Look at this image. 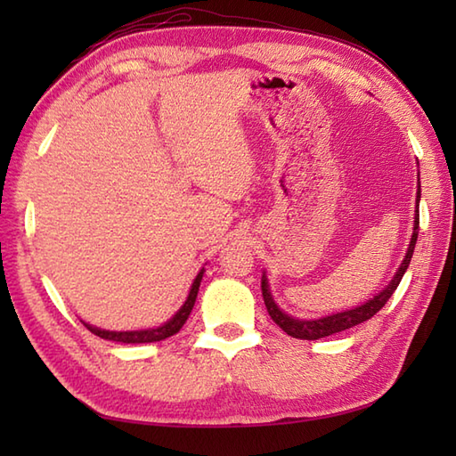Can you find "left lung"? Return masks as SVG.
I'll list each match as a JSON object with an SVG mask.
<instances>
[{
    "mask_svg": "<svg viewBox=\"0 0 456 456\" xmlns=\"http://www.w3.org/2000/svg\"><path fill=\"white\" fill-rule=\"evenodd\" d=\"M419 198H421V186H418V209H415V223H413V235H411V243L408 247V253H405V258L402 260V266L398 268V273L392 278V282L386 286L380 294H376L372 299H368L366 304L358 305L354 309H346V312L335 314V315H327L322 319H314V322H305V319H294L286 315L284 312H280V307L274 304L273 296H270L266 276H263V282H260V288H263V297H265V305L268 309V315L273 317V322L282 329L284 333L294 338H305V341H315V338H323L338 331H345V329H351L358 323L368 322V319L374 317L384 304L388 302L392 294L395 292V288L400 286L402 278L408 270L411 256H413V248H415V240H418L419 233Z\"/></svg>",
    "mask_w": 456,
    "mask_h": 456,
    "instance_id": "1",
    "label": "left lung"
}]
</instances>
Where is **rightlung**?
I'll list each match as a JSON object with an SVG mask.
<instances>
[{"label": "right lung", "instance_id": "1", "mask_svg": "<svg viewBox=\"0 0 456 456\" xmlns=\"http://www.w3.org/2000/svg\"><path fill=\"white\" fill-rule=\"evenodd\" d=\"M201 276H203V270L196 276V280H193L191 289H190V294H188V299L178 309V314L174 315L170 322H167V323L157 327V329H142V331H103V329L92 327L88 323H84V325L88 327L94 335H98L102 338H108V341H119V343H157V341H164V338H168L174 333H178L180 329H182V325L186 323V319H188V315L191 312V307H193V304H196Z\"/></svg>", "mask_w": 456, "mask_h": 456}]
</instances>
